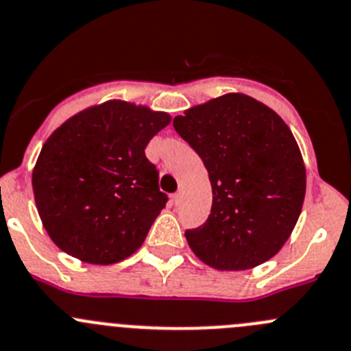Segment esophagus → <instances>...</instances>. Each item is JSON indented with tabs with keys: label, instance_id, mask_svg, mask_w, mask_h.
I'll return each mask as SVG.
<instances>
[{
	"label": "esophagus",
	"instance_id": "esophagus-1",
	"mask_svg": "<svg viewBox=\"0 0 351 351\" xmlns=\"http://www.w3.org/2000/svg\"><path fill=\"white\" fill-rule=\"evenodd\" d=\"M182 195H183L182 190H178V192H175V195H173V199H175V202H176V204H178L180 200H182Z\"/></svg>",
	"mask_w": 351,
	"mask_h": 351
}]
</instances>
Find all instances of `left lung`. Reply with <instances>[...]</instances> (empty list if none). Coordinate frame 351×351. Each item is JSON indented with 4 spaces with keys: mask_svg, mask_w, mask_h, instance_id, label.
<instances>
[{
    "mask_svg": "<svg viewBox=\"0 0 351 351\" xmlns=\"http://www.w3.org/2000/svg\"><path fill=\"white\" fill-rule=\"evenodd\" d=\"M209 173L213 207L185 231L193 254L221 271H243L280 252L305 197V166L283 120L245 94H226L173 120Z\"/></svg>",
    "mask_w": 351,
    "mask_h": 351,
    "instance_id": "left-lung-1",
    "label": "left lung"
}]
</instances>
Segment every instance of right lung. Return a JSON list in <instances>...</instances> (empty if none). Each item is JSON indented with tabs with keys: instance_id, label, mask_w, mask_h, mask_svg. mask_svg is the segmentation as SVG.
<instances>
[{
	"instance_id": "obj_1",
	"label": "right lung",
	"mask_w": 351,
	"mask_h": 351,
	"mask_svg": "<svg viewBox=\"0 0 351 351\" xmlns=\"http://www.w3.org/2000/svg\"><path fill=\"white\" fill-rule=\"evenodd\" d=\"M169 114L123 101L89 108L46 141L32 173L37 210L51 240L90 264L134 254L169 197L145 145Z\"/></svg>"
}]
</instances>
